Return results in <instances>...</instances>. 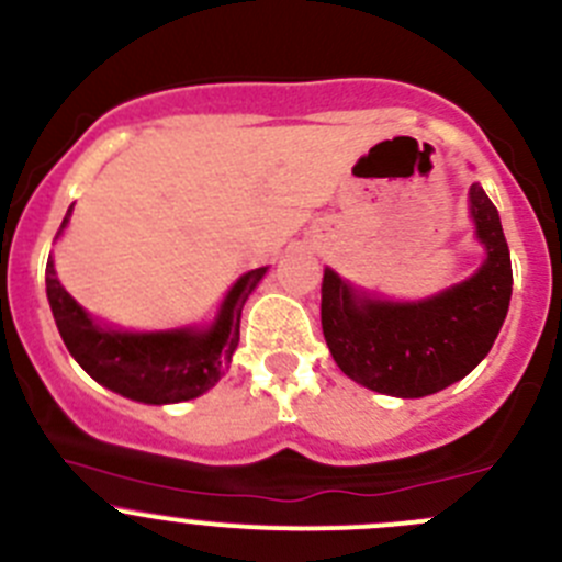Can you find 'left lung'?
<instances>
[{
  "label": "left lung",
  "mask_w": 562,
  "mask_h": 562,
  "mask_svg": "<svg viewBox=\"0 0 562 562\" xmlns=\"http://www.w3.org/2000/svg\"><path fill=\"white\" fill-rule=\"evenodd\" d=\"M469 217L483 265L419 301H394L323 272V336L336 367L372 392L416 400L463 381L488 356L513 292L510 250L499 212L474 181Z\"/></svg>",
  "instance_id": "left-lung-1"
}]
</instances>
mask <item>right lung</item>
<instances>
[{
	"label": "right lung",
	"instance_id": "right-lung-1",
	"mask_svg": "<svg viewBox=\"0 0 562 562\" xmlns=\"http://www.w3.org/2000/svg\"><path fill=\"white\" fill-rule=\"evenodd\" d=\"M71 212L74 206H68L57 239L68 228ZM267 270L243 272L210 323L165 330H126L93 317L60 284L52 256L46 261V297L68 352L95 383L135 403L170 405L201 397L226 375L239 341L243 306Z\"/></svg>",
	"mask_w": 562,
	"mask_h": 562
}]
</instances>
